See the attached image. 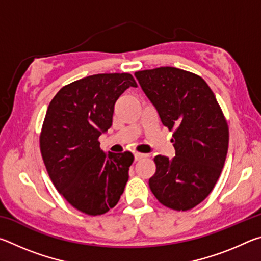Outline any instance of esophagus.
I'll return each mask as SVG.
<instances>
[{
	"instance_id": "obj_1",
	"label": "esophagus",
	"mask_w": 261,
	"mask_h": 261,
	"mask_svg": "<svg viewBox=\"0 0 261 261\" xmlns=\"http://www.w3.org/2000/svg\"><path fill=\"white\" fill-rule=\"evenodd\" d=\"M147 155L146 154H143V153H138V152H136L135 153V160L136 161H138V160H141V159H144V158H146Z\"/></svg>"
}]
</instances>
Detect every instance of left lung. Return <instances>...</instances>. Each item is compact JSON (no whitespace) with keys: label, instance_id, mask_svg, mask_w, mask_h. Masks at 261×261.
<instances>
[{"label":"left lung","instance_id":"1","mask_svg":"<svg viewBox=\"0 0 261 261\" xmlns=\"http://www.w3.org/2000/svg\"><path fill=\"white\" fill-rule=\"evenodd\" d=\"M156 108L162 124L174 131L175 156L154 158L148 180L156 199L168 208L188 211L212 192L226 161L229 129L220 105L198 74L173 67L135 73Z\"/></svg>","mask_w":261,"mask_h":261}]
</instances>
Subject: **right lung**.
Wrapping results in <instances>:
<instances>
[{
	"instance_id": "add662e5",
	"label": "right lung",
	"mask_w": 261,
	"mask_h": 261,
	"mask_svg": "<svg viewBox=\"0 0 261 261\" xmlns=\"http://www.w3.org/2000/svg\"><path fill=\"white\" fill-rule=\"evenodd\" d=\"M137 83L130 73H99L68 84L48 106L40 151L53 184L87 215L116 206L129 179L131 152L108 153L99 137L112 126L114 106Z\"/></svg>"
}]
</instances>
